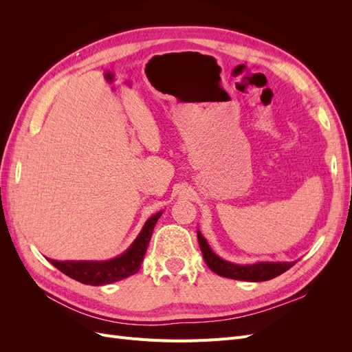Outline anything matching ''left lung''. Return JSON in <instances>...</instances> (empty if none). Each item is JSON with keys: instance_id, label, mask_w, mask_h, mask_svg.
<instances>
[{"instance_id": "left-lung-1", "label": "left lung", "mask_w": 352, "mask_h": 352, "mask_svg": "<svg viewBox=\"0 0 352 352\" xmlns=\"http://www.w3.org/2000/svg\"><path fill=\"white\" fill-rule=\"evenodd\" d=\"M199 248L202 257L210 270L214 272L223 278L235 279V280H248V282H264L270 280L276 276L289 270L296 261H258L254 264H236L232 261L223 260L221 257L210 248L208 242L202 236V233L197 230Z\"/></svg>"}]
</instances>
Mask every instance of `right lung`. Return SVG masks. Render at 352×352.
I'll list each match as a JSON object with an SVG mask.
<instances>
[{
    "mask_svg": "<svg viewBox=\"0 0 352 352\" xmlns=\"http://www.w3.org/2000/svg\"><path fill=\"white\" fill-rule=\"evenodd\" d=\"M163 211L155 212L145 221L142 230L132 245L123 254L105 261H58L47 258L54 267L67 274L69 278L85 285L102 286L129 278L141 269V263L150 243L157 220Z\"/></svg>",
    "mask_w": 352,
    "mask_h": 352,
    "instance_id": "right-lung-1",
    "label": "right lung"
}]
</instances>
